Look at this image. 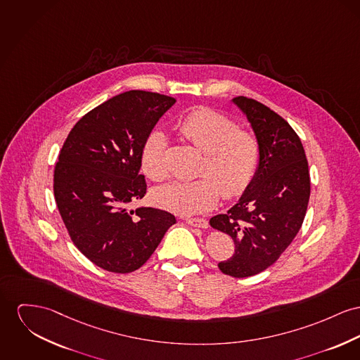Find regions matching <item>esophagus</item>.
<instances>
[{
  "instance_id": "obj_1",
  "label": "esophagus",
  "mask_w": 360,
  "mask_h": 360,
  "mask_svg": "<svg viewBox=\"0 0 360 360\" xmlns=\"http://www.w3.org/2000/svg\"><path fill=\"white\" fill-rule=\"evenodd\" d=\"M184 221L191 225V226H196V228H207L209 222L205 218H184Z\"/></svg>"
}]
</instances>
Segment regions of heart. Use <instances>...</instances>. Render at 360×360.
<instances>
[{
	"mask_svg": "<svg viewBox=\"0 0 360 360\" xmlns=\"http://www.w3.org/2000/svg\"><path fill=\"white\" fill-rule=\"evenodd\" d=\"M181 138L205 153L200 177L172 181L153 192V200L177 214H195L212 209L219 196L235 199L247 191L255 179L261 160V144L251 131L212 108H198L179 125ZM168 139L161 131H151L144 141L141 165L153 181H162L167 168Z\"/></svg>",
	"mask_w": 360,
	"mask_h": 360,
	"instance_id": "1",
	"label": "heart"
}]
</instances>
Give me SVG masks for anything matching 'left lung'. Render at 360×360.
<instances>
[{
    "label": "left lung",
    "instance_id": "obj_1",
    "mask_svg": "<svg viewBox=\"0 0 360 360\" xmlns=\"http://www.w3.org/2000/svg\"><path fill=\"white\" fill-rule=\"evenodd\" d=\"M261 144L254 181L239 202L210 225L235 243L233 255L218 267L243 278L274 264L302 228L310 199V172L303 144L293 128L264 103L236 96Z\"/></svg>",
    "mask_w": 360,
    "mask_h": 360
}]
</instances>
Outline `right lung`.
I'll return each instance as SVG.
<instances>
[{
    "mask_svg": "<svg viewBox=\"0 0 360 360\" xmlns=\"http://www.w3.org/2000/svg\"><path fill=\"white\" fill-rule=\"evenodd\" d=\"M174 102L158 93H122L86 113L63 144L54 199L73 244L103 270H138L176 224L165 210L131 209L147 191L139 173L144 141Z\"/></svg>",
    "mask_w": 360,
    "mask_h": 360,
    "instance_id": "right-lung-1",
    "label": "right lung"
}]
</instances>
